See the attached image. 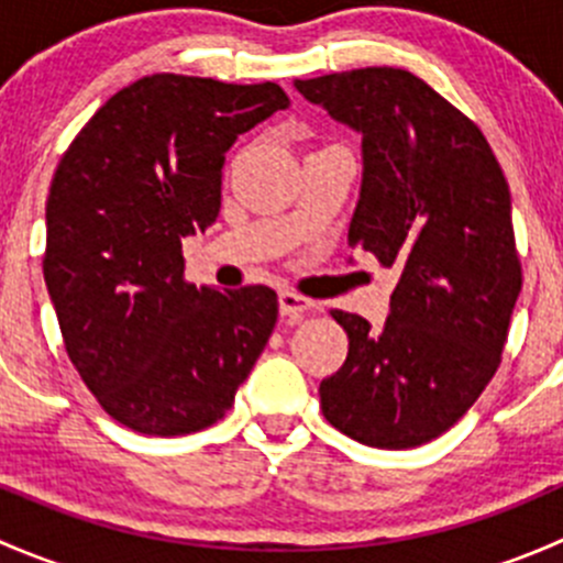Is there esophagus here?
Listing matches in <instances>:
<instances>
[{"label":"esophagus","instance_id":"1","mask_svg":"<svg viewBox=\"0 0 563 563\" xmlns=\"http://www.w3.org/2000/svg\"><path fill=\"white\" fill-rule=\"evenodd\" d=\"M277 305H280V316L286 318L288 323L302 321V316L308 313V310L316 308V305L310 302V299L299 297V294H294V291H280V294H277Z\"/></svg>","mask_w":563,"mask_h":563}]
</instances>
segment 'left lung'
<instances>
[{"label": "left lung", "instance_id": "8db88e82", "mask_svg": "<svg viewBox=\"0 0 563 563\" xmlns=\"http://www.w3.org/2000/svg\"><path fill=\"white\" fill-rule=\"evenodd\" d=\"M294 89L360 133L349 245L400 275L378 329L332 310L349 356L321 382V411L360 444H428L501 362L520 294L509 185L479 128L408 70L362 67Z\"/></svg>", "mask_w": 563, "mask_h": 563}]
</instances>
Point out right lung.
<instances>
[{"label":"right lung","mask_w":563,"mask_h":563,"mask_svg":"<svg viewBox=\"0 0 563 563\" xmlns=\"http://www.w3.org/2000/svg\"><path fill=\"white\" fill-rule=\"evenodd\" d=\"M288 106L272 81L146 76L84 124L56 168L45 286L84 384L135 433L185 435L225 417L275 329L272 288L181 280V240L218 220L225 152Z\"/></svg>","instance_id":"right-lung-1"}]
</instances>
